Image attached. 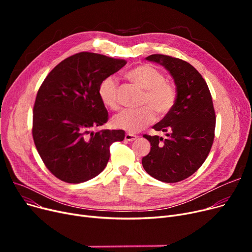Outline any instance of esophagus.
<instances>
[{"label": "esophagus", "mask_w": 252, "mask_h": 252, "mask_svg": "<svg viewBox=\"0 0 252 252\" xmlns=\"http://www.w3.org/2000/svg\"><path fill=\"white\" fill-rule=\"evenodd\" d=\"M137 139H138V137H137L136 135L129 134V133L126 134V136H125V140H126V141H128V142H133V141H135V140H137Z\"/></svg>", "instance_id": "1"}]
</instances>
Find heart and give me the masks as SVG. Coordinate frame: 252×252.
Wrapping results in <instances>:
<instances>
[{
    "mask_svg": "<svg viewBox=\"0 0 252 252\" xmlns=\"http://www.w3.org/2000/svg\"><path fill=\"white\" fill-rule=\"evenodd\" d=\"M126 78L144 91L141 104L143 107L136 110H125L115 115L112 126L128 133L147 127L155 119V112L164 116L174 109L177 102L176 87L165 81V75L149 64H142L130 69ZM98 96L102 104L109 109L118 108V83L114 76L103 78L98 87Z\"/></svg>",
    "mask_w": 252,
    "mask_h": 252,
    "instance_id": "1",
    "label": "heart"
}]
</instances>
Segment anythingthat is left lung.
I'll use <instances>...</instances> for the list:
<instances>
[{
  "label": "left lung",
  "mask_w": 252,
  "mask_h": 252,
  "mask_svg": "<svg viewBox=\"0 0 252 252\" xmlns=\"http://www.w3.org/2000/svg\"><path fill=\"white\" fill-rule=\"evenodd\" d=\"M169 71L177 87L174 109L153 126L166 138L144 135L151 144L144 156V169L156 180L177 183L192 176L203 164L213 146L216 112L211 94L202 75L179 58L153 54L146 58Z\"/></svg>",
  "instance_id": "obj_1"
}]
</instances>
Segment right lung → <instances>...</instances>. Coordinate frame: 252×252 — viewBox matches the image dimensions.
<instances>
[{
    "label": "right lung",
    "mask_w": 252,
    "mask_h": 252,
    "mask_svg": "<svg viewBox=\"0 0 252 252\" xmlns=\"http://www.w3.org/2000/svg\"><path fill=\"white\" fill-rule=\"evenodd\" d=\"M126 64L81 52L55 66L39 87L32 138L46 167L59 180L78 184L95 178L107 165L111 144L125 139L123 129H91L109 116L98 96L99 84Z\"/></svg>",
    "instance_id": "obj_1"
}]
</instances>
